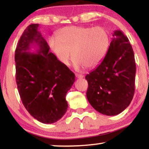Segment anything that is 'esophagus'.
<instances>
[{
  "label": "esophagus",
  "instance_id": "1",
  "mask_svg": "<svg viewBox=\"0 0 149 149\" xmlns=\"http://www.w3.org/2000/svg\"><path fill=\"white\" fill-rule=\"evenodd\" d=\"M76 78H83V76L82 75H80V74H76Z\"/></svg>",
  "mask_w": 149,
  "mask_h": 149
}]
</instances>
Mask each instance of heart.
Wrapping results in <instances>:
<instances>
[{
	"instance_id": "1",
	"label": "heart",
	"mask_w": 149,
	"mask_h": 149,
	"mask_svg": "<svg viewBox=\"0 0 149 149\" xmlns=\"http://www.w3.org/2000/svg\"><path fill=\"white\" fill-rule=\"evenodd\" d=\"M110 38L102 27L71 26L58 31L56 38H51L49 45L62 65L69 66L73 58L77 69L92 68L100 63L109 49Z\"/></svg>"
}]
</instances>
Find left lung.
<instances>
[{
  "label": "left lung",
  "instance_id": "obj_1",
  "mask_svg": "<svg viewBox=\"0 0 149 149\" xmlns=\"http://www.w3.org/2000/svg\"><path fill=\"white\" fill-rule=\"evenodd\" d=\"M135 72L131 45L121 31L116 30L103 61L85 77L88 84V102L106 116L122 113L133 97Z\"/></svg>",
  "mask_w": 149,
  "mask_h": 149
}]
</instances>
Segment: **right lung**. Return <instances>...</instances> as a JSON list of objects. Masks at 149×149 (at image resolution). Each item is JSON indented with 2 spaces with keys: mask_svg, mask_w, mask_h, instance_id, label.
I'll return each instance as SVG.
<instances>
[{
  "mask_svg": "<svg viewBox=\"0 0 149 149\" xmlns=\"http://www.w3.org/2000/svg\"><path fill=\"white\" fill-rule=\"evenodd\" d=\"M38 24L26 28L15 51L16 80L24 107L44 124L57 122L65 114V96L75 82V74L49 52V47L38 31ZM32 46L36 53L30 52Z\"/></svg>",
  "mask_w": 149,
  "mask_h": 149,
  "instance_id": "right-lung-1",
  "label": "right lung"
}]
</instances>
